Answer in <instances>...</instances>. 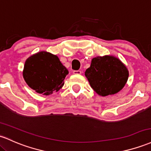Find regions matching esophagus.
Segmentation results:
<instances>
[{
  "label": "esophagus",
  "mask_w": 151,
  "mask_h": 151,
  "mask_svg": "<svg viewBox=\"0 0 151 151\" xmlns=\"http://www.w3.org/2000/svg\"><path fill=\"white\" fill-rule=\"evenodd\" d=\"M73 74H82V72H81L80 70H74V71H73Z\"/></svg>",
  "instance_id": "34e87169"
}]
</instances>
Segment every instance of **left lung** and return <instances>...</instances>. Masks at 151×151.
Here are the masks:
<instances>
[{
  "label": "left lung",
  "mask_w": 151,
  "mask_h": 151,
  "mask_svg": "<svg viewBox=\"0 0 151 151\" xmlns=\"http://www.w3.org/2000/svg\"><path fill=\"white\" fill-rule=\"evenodd\" d=\"M85 76L96 93L105 97L117 93L123 88L129 72L120 59L106 55L93 58Z\"/></svg>",
  "instance_id": "left-lung-1"
}]
</instances>
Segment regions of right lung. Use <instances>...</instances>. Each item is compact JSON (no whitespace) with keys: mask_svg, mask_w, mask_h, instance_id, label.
<instances>
[{"mask_svg":"<svg viewBox=\"0 0 151 151\" xmlns=\"http://www.w3.org/2000/svg\"><path fill=\"white\" fill-rule=\"evenodd\" d=\"M68 73L57 56L40 51L26 59L23 77L26 84L37 93L49 95L64 86Z\"/></svg>","mask_w":151,"mask_h":151,"instance_id":"obj_1","label":"right lung"}]
</instances>
